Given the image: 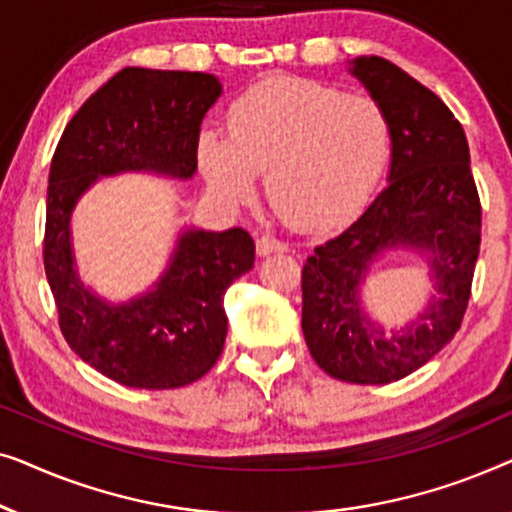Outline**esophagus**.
Listing matches in <instances>:
<instances>
[{
	"label": "esophagus",
	"mask_w": 512,
	"mask_h": 512,
	"mask_svg": "<svg viewBox=\"0 0 512 512\" xmlns=\"http://www.w3.org/2000/svg\"><path fill=\"white\" fill-rule=\"evenodd\" d=\"M282 251H289V244L282 240H275V237L263 235L256 240V254L258 256H270V254H282Z\"/></svg>",
	"instance_id": "obj_1"
}]
</instances>
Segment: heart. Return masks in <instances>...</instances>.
<instances>
[{
  "label": "heart",
  "mask_w": 512,
  "mask_h": 512,
  "mask_svg": "<svg viewBox=\"0 0 512 512\" xmlns=\"http://www.w3.org/2000/svg\"><path fill=\"white\" fill-rule=\"evenodd\" d=\"M391 153V123L373 97L296 76H272L228 111V135L207 130L198 165L228 205L254 198L265 174L270 205L291 226L328 230L359 212Z\"/></svg>",
  "instance_id": "obj_1"
}]
</instances>
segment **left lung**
Masks as SVG:
<instances>
[{"mask_svg":"<svg viewBox=\"0 0 512 512\" xmlns=\"http://www.w3.org/2000/svg\"><path fill=\"white\" fill-rule=\"evenodd\" d=\"M391 123L389 184L338 237L303 265V333L312 359L335 380L389 384L431 361L459 331L480 254V198L464 128L436 93L394 62H349ZM394 248L427 258L437 293L402 329L367 317L360 286Z\"/></svg>","mask_w":512,"mask_h":512,"instance_id":"1","label":"left lung"}]
</instances>
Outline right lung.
I'll return each mask as SVG.
<instances>
[{
  "instance_id": "right-lung-1",
  "label": "right lung",
  "mask_w": 512,
  "mask_h": 512,
  "mask_svg": "<svg viewBox=\"0 0 512 512\" xmlns=\"http://www.w3.org/2000/svg\"><path fill=\"white\" fill-rule=\"evenodd\" d=\"M221 93L214 74L125 67L83 102L53 153L44 268L60 331L88 366L125 387L177 389L214 366L228 333L223 293L254 268L256 244L242 228H184L163 275L111 303L81 282L72 214L102 177L191 179L202 118Z\"/></svg>"
}]
</instances>
